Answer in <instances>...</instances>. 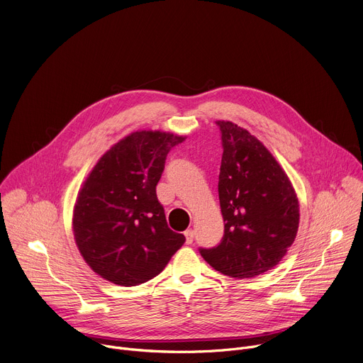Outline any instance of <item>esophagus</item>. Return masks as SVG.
<instances>
[{
	"mask_svg": "<svg viewBox=\"0 0 363 363\" xmlns=\"http://www.w3.org/2000/svg\"><path fill=\"white\" fill-rule=\"evenodd\" d=\"M184 234H185V238H186V244H191L192 240H194V230L188 228Z\"/></svg>",
	"mask_w": 363,
	"mask_h": 363,
	"instance_id": "1",
	"label": "esophagus"
}]
</instances>
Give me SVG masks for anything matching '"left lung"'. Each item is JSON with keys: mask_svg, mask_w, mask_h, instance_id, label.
I'll use <instances>...</instances> for the list:
<instances>
[{"mask_svg": "<svg viewBox=\"0 0 363 363\" xmlns=\"http://www.w3.org/2000/svg\"><path fill=\"white\" fill-rule=\"evenodd\" d=\"M223 160L218 178L224 237L217 247L199 248L217 272L248 279L284 257L298 230L296 191L270 150L248 130L217 121Z\"/></svg>", "mask_w": 363, "mask_h": 363, "instance_id": "1", "label": "left lung"}]
</instances>
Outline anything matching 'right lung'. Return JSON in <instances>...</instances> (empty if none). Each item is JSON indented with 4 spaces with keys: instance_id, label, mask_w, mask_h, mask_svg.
<instances>
[{
    "instance_id": "right-lung-1",
    "label": "right lung",
    "mask_w": 363,
    "mask_h": 363,
    "mask_svg": "<svg viewBox=\"0 0 363 363\" xmlns=\"http://www.w3.org/2000/svg\"><path fill=\"white\" fill-rule=\"evenodd\" d=\"M185 136L139 130L97 161L73 210V234L90 269L130 287L158 276L185 242L157 196L168 152Z\"/></svg>"
}]
</instances>
